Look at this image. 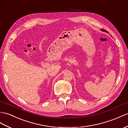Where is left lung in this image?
<instances>
[{
    "label": "left lung",
    "instance_id": "1",
    "mask_svg": "<svg viewBox=\"0 0 128 128\" xmlns=\"http://www.w3.org/2000/svg\"><path fill=\"white\" fill-rule=\"evenodd\" d=\"M102 31H104V32H107V31H106V30H103V29H102Z\"/></svg>",
    "mask_w": 128,
    "mask_h": 128
}]
</instances>
